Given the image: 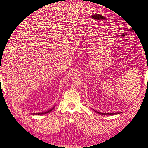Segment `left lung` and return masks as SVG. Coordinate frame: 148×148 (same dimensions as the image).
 <instances>
[{"label":"left lung","instance_id":"left-lung-1","mask_svg":"<svg viewBox=\"0 0 148 148\" xmlns=\"http://www.w3.org/2000/svg\"><path fill=\"white\" fill-rule=\"evenodd\" d=\"M94 110H95L96 112H97V113H98L99 114H100V115H115V114H120V113H122V112H117V113H101V112H97V111H96L95 109H93Z\"/></svg>","mask_w":148,"mask_h":148}]
</instances>
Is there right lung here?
I'll use <instances>...</instances> for the list:
<instances>
[{
	"mask_svg": "<svg viewBox=\"0 0 148 148\" xmlns=\"http://www.w3.org/2000/svg\"><path fill=\"white\" fill-rule=\"evenodd\" d=\"M55 107L56 106H54L53 107L52 109H51L50 110H47V111H46V112H41V113H35V114H34V115H44V114H48V113H49V112H51L55 108Z\"/></svg>",
	"mask_w": 148,
	"mask_h": 148,
	"instance_id": "1",
	"label": "right lung"
}]
</instances>
